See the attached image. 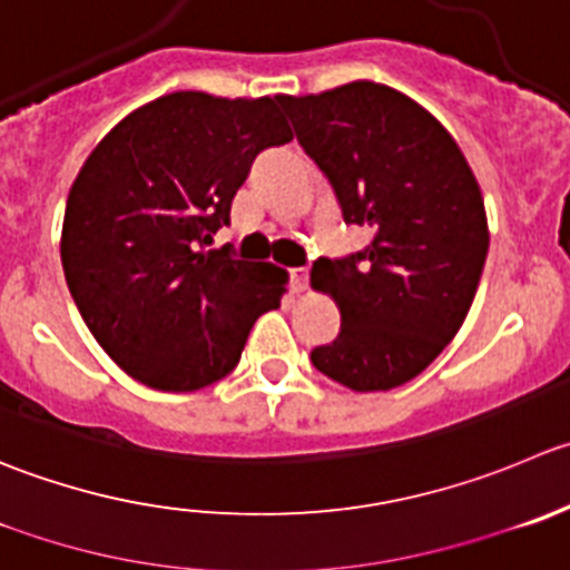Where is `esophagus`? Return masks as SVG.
<instances>
[{"label":"esophagus","mask_w":570,"mask_h":570,"mask_svg":"<svg viewBox=\"0 0 570 570\" xmlns=\"http://www.w3.org/2000/svg\"><path fill=\"white\" fill-rule=\"evenodd\" d=\"M289 286H292V292H295V295H301V292H306V286H308V269H292L289 273Z\"/></svg>","instance_id":"esophagus-1"}]
</instances>
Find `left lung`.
Returning <instances> with one entry per match:
<instances>
[{
  "mask_svg": "<svg viewBox=\"0 0 570 570\" xmlns=\"http://www.w3.org/2000/svg\"><path fill=\"white\" fill-rule=\"evenodd\" d=\"M281 105L345 223L373 228L362 253L314 262L342 328L312 364L353 392L406 384L471 312L490 247L482 189L451 132L395 88L356 80Z\"/></svg>",
  "mask_w": 570,
  "mask_h": 570,
  "instance_id": "1",
  "label": "left lung"
}]
</instances>
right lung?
<instances>
[{"label":"right lung","mask_w":570,"mask_h":570,"mask_svg":"<svg viewBox=\"0 0 570 570\" xmlns=\"http://www.w3.org/2000/svg\"><path fill=\"white\" fill-rule=\"evenodd\" d=\"M286 141L281 94L175 91L127 114L86 158L60 262L88 331L127 375L164 392L203 390L281 306L284 269L208 245L258 153Z\"/></svg>","instance_id":"add662e5"}]
</instances>
